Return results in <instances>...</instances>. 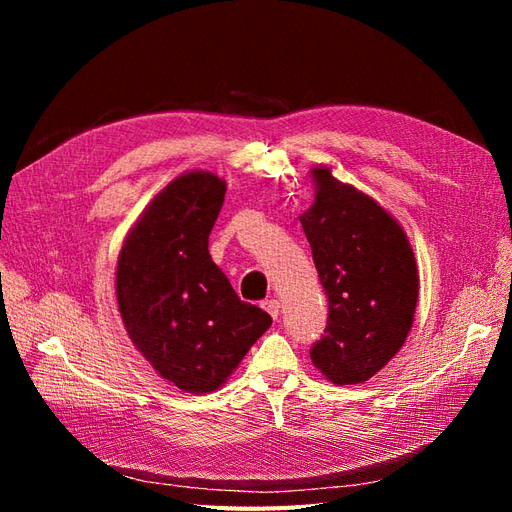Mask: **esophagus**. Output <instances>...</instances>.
Here are the masks:
<instances>
[{"label":"esophagus","mask_w":512,"mask_h":512,"mask_svg":"<svg viewBox=\"0 0 512 512\" xmlns=\"http://www.w3.org/2000/svg\"><path fill=\"white\" fill-rule=\"evenodd\" d=\"M262 307H265L267 309V312L271 314V318L273 320H277V318H280V301H277V299H267L265 303H262Z\"/></svg>","instance_id":"esophagus-1"}]
</instances>
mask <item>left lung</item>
I'll return each mask as SVG.
<instances>
[{
    "instance_id": "left-lung-1",
    "label": "left lung",
    "mask_w": 512,
    "mask_h": 512,
    "mask_svg": "<svg viewBox=\"0 0 512 512\" xmlns=\"http://www.w3.org/2000/svg\"><path fill=\"white\" fill-rule=\"evenodd\" d=\"M316 203L303 232L324 294L327 327L309 348L333 384L369 380L404 346L414 320L418 273L401 226L376 200L316 168Z\"/></svg>"
}]
</instances>
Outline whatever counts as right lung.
<instances>
[{
	"label": "right lung",
	"mask_w": 512,
	"mask_h": 512,
	"mask_svg": "<svg viewBox=\"0 0 512 512\" xmlns=\"http://www.w3.org/2000/svg\"><path fill=\"white\" fill-rule=\"evenodd\" d=\"M226 183L188 173L151 200L117 262V303L134 346L162 378L209 393L271 327L245 303L209 256V235Z\"/></svg>",
	"instance_id": "1"
}]
</instances>
